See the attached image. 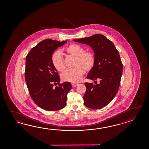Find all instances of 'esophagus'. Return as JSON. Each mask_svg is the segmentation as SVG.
Segmentation results:
<instances>
[{
  "label": "esophagus",
  "instance_id": "esophagus-1",
  "mask_svg": "<svg viewBox=\"0 0 149 149\" xmlns=\"http://www.w3.org/2000/svg\"><path fill=\"white\" fill-rule=\"evenodd\" d=\"M78 85V84H74V83H73V84H72V87H76Z\"/></svg>",
  "mask_w": 149,
  "mask_h": 149
}]
</instances>
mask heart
<instances>
[{"label": "heart", "mask_w": 149, "mask_h": 149, "mask_svg": "<svg viewBox=\"0 0 149 149\" xmlns=\"http://www.w3.org/2000/svg\"><path fill=\"white\" fill-rule=\"evenodd\" d=\"M67 54L76 58L73 69H68L62 74L61 78L64 81L79 82L86 72L92 70L95 63V56L91 52H84L78 45L72 44L65 48ZM52 63L56 70L62 72L65 69L63 58L60 51L55 52L52 56Z\"/></svg>", "instance_id": "b5f03b06"}]
</instances>
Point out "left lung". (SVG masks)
I'll return each instance as SVG.
<instances>
[{
	"label": "left lung",
	"instance_id": "obj_1",
	"mask_svg": "<svg viewBox=\"0 0 149 149\" xmlns=\"http://www.w3.org/2000/svg\"><path fill=\"white\" fill-rule=\"evenodd\" d=\"M73 41L88 45L95 54L94 66L87 76V79L94 80L95 84L85 83L84 104L93 109L103 108L114 98L120 86L123 64L119 53L113 43L101 34ZM97 79L100 80L98 83Z\"/></svg>",
	"mask_w": 149,
	"mask_h": 149
}]
</instances>
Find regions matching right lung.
Masks as SVG:
<instances>
[{"label": "right lung", "instance_id": "right-lung-1", "mask_svg": "<svg viewBox=\"0 0 149 149\" xmlns=\"http://www.w3.org/2000/svg\"><path fill=\"white\" fill-rule=\"evenodd\" d=\"M67 42L45 39L32 48L25 58V82L30 95L38 107L46 111L64 108L67 94L72 88L70 82L60 84V77L52 63L53 52Z\"/></svg>", "mask_w": 149, "mask_h": 149}]
</instances>
